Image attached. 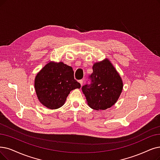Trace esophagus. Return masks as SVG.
Instances as JSON below:
<instances>
[{
  "label": "esophagus",
  "instance_id": "1",
  "mask_svg": "<svg viewBox=\"0 0 160 160\" xmlns=\"http://www.w3.org/2000/svg\"><path fill=\"white\" fill-rule=\"evenodd\" d=\"M79 83L81 84V86L82 85V84H83V80H82V79H81V80H79Z\"/></svg>",
  "mask_w": 160,
  "mask_h": 160
}]
</instances>
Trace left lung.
<instances>
[{"instance_id":"8db88e82","label":"left lung","mask_w":160,"mask_h":160,"mask_svg":"<svg viewBox=\"0 0 160 160\" xmlns=\"http://www.w3.org/2000/svg\"><path fill=\"white\" fill-rule=\"evenodd\" d=\"M91 84L82 86L87 104L96 110H106L116 104L123 90V82L110 60L95 63Z\"/></svg>"}]
</instances>
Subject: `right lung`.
Wrapping results in <instances>:
<instances>
[{
  "instance_id": "obj_1",
  "label": "right lung",
  "mask_w": 160,
  "mask_h": 160,
  "mask_svg": "<svg viewBox=\"0 0 160 160\" xmlns=\"http://www.w3.org/2000/svg\"><path fill=\"white\" fill-rule=\"evenodd\" d=\"M73 74L72 68L62 62L47 63L35 79V91L41 103L52 110L64 104L70 91L81 87Z\"/></svg>"
}]
</instances>
